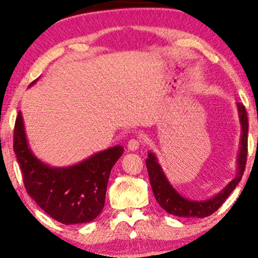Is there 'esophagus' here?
<instances>
[{"instance_id":"esophagus-1","label":"esophagus","mask_w":258,"mask_h":258,"mask_svg":"<svg viewBox=\"0 0 258 258\" xmlns=\"http://www.w3.org/2000/svg\"><path fill=\"white\" fill-rule=\"evenodd\" d=\"M126 148H128V150H130V151L137 150L140 148V141L139 140H135V139L129 140L128 144H126Z\"/></svg>"}]
</instances>
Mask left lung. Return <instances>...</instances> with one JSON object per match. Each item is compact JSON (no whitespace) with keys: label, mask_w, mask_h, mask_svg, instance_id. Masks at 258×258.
I'll use <instances>...</instances> for the list:
<instances>
[{"label":"left lung","mask_w":258,"mask_h":258,"mask_svg":"<svg viewBox=\"0 0 258 258\" xmlns=\"http://www.w3.org/2000/svg\"><path fill=\"white\" fill-rule=\"evenodd\" d=\"M238 118L241 123V141H239V150L237 155V168H236L235 177L214 196L207 200H189L181 195L176 190L162 169L157 156L153 151L148 153L146 160L148 175H149L150 184L157 203L167 211L168 214L178 217H196L204 218L214 214L220 208L231 191H234L236 185L242 179L245 169L246 154H248V116L244 105L237 103Z\"/></svg>","instance_id":"1"}]
</instances>
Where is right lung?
<instances>
[{
  "instance_id": "1",
  "label": "right lung",
  "mask_w": 258,
  "mask_h": 258,
  "mask_svg": "<svg viewBox=\"0 0 258 258\" xmlns=\"http://www.w3.org/2000/svg\"><path fill=\"white\" fill-rule=\"evenodd\" d=\"M14 151L29 196L49 216L70 225L88 223L100 215L111 169L124 148L110 147L69 167H51L31 151L20 111L14 129Z\"/></svg>"
}]
</instances>
